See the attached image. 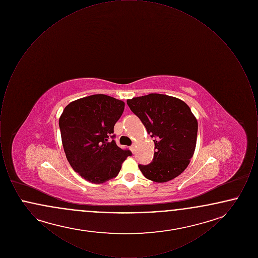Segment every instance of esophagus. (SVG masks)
I'll return each instance as SVG.
<instances>
[{
  "label": "esophagus",
  "mask_w": 258,
  "mask_h": 258,
  "mask_svg": "<svg viewBox=\"0 0 258 258\" xmlns=\"http://www.w3.org/2000/svg\"><path fill=\"white\" fill-rule=\"evenodd\" d=\"M130 149H131V151H132V152H133V153H135V145H132V146H131V147H130Z\"/></svg>",
  "instance_id": "1"
}]
</instances>
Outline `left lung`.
<instances>
[{"instance_id":"obj_1","label":"left lung","mask_w":258,"mask_h":258,"mask_svg":"<svg viewBox=\"0 0 258 258\" xmlns=\"http://www.w3.org/2000/svg\"><path fill=\"white\" fill-rule=\"evenodd\" d=\"M131 110L154 138L156 152L151 163L139 164L142 174L153 182L164 183L187 167L197 145L198 123L183 100L160 94L127 99Z\"/></svg>"}]
</instances>
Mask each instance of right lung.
<instances>
[{"label":"right lung","mask_w":258,"mask_h":258,"mask_svg":"<svg viewBox=\"0 0 258 258\" xmlns=\"http://www.w3.org/2000/svg\"><path fill=\"white\" fill-rule=\"evenodd\" d=\"M124 102L106 95L79 98L64 107L59 120L62 147L74 171L94 184L115 178L132 152L118 147L114 125Z\"/></svg>","instance_id":"1"}]
</instances>
